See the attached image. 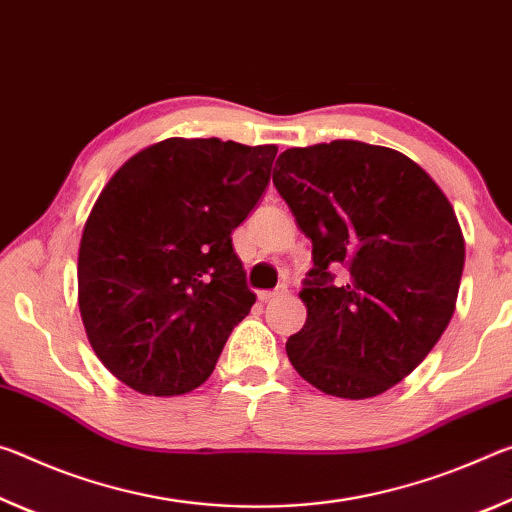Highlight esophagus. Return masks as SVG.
<instances>
[{
	"label": "esophagus",
	"instance_id": "1",
	"mask_svg": "<svg viewBox=\"0 0 512 512\" xmlns=\"http://www.w3.org/2000/svg\"><path fill=\"white\" fill-rule=\"evenodd\" d=\"M286 292H288L286 286H279V288H274V290H261V292H258V299H261L263 304H267V301H272L276 297L286 295Z\"/></svg>",
	"mask_w": 512,
	"mask_h": 512
}]
</instances>
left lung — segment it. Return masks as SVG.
I'll return each mask as SVG.
<instances>
[{"instance_id":"1","label":"left lung","mask_w":512,"mask_h":512,"mask_svg":"<svg viewBox=\"0 0 512 512\" xmlns=\"http://www.w3.org/2000/svg\"><path fill=\"white\" fill-rule=\"evenodd\" d=\"M272 181L313 242L299 292L308 317L286 342L292 367L326 395H381L454 315L465 265L454 208L408 156L358 140L286 149Z\"/></svg>"}]
</instances>
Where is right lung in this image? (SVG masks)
<instances>
[{
  "label": "right lung",
  "instance_id": "1",
  "mask_svg": "<svg viewBox=\"0 0 512 512\" xmlns=\"http://www.w3.org/2000/svg\"><path fill=\"white\" fill-rule=\"evenodd\" d=\"M274 145L170 138L129 158L83 226L79 311L106 370L154 397L215 370L256 295L231 233L270 183Z\"/></svg>",
  "mask_w": 512,
  "mask_h": 512
}]
</instances>
